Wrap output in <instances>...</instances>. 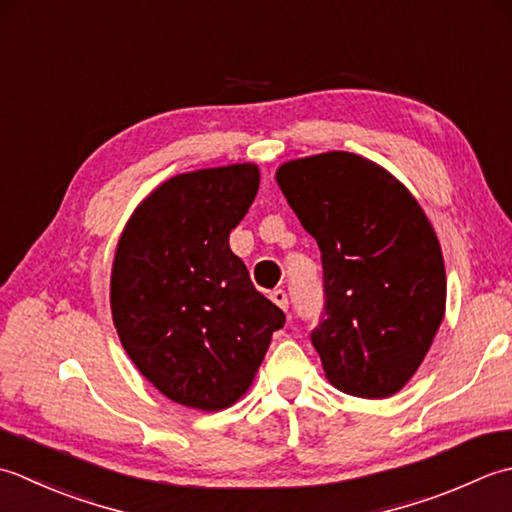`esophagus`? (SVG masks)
Instances as JSON below:
<instances>
[{
  "mask_svg": "<svg viewBox=\"0 0 512 512\" xmlns=\"http://www.w3.org/2000/svg\"><path fill=\"white\" fill-rule=\"evenodd\" d=\"M271 300H274L280 309L287 311L289 298H287V294H285V289H274V291H271Z\"/></svg>",
  "mask_w": 512,
  "mask_h": 512,
  "instance_id": "esophagus-1",
  "label": "esophagus"
}]
</instances>
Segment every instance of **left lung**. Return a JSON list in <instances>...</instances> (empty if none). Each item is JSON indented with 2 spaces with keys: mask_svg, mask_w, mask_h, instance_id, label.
Wrapping results in <instances>:
<instances>
[{
  "mask_svg": "<svg viewBox=\"0 0 512 512\" xmlns=\"http://www.w3.org/2000/svg\"><path fill=\"white\" fill-rule=\"evenodd\" d=\"M276 179L322 254L325 311L311 344L329 382L389 398L444 318V258L429 218L400 181L358 154L289 161Z\"/></svg>",
  "mask_w": 512,
  "mask_h": 512,
  "instance_id": "1",
  "label": "left lung"
}]
</instances>
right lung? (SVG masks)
I'll use <instances>...</instances> for the list:
<instances>
[{
    "instance_id": "1",
    "label": "right lung",
    "mask_w": 512,
    "mask_h": 512,
    "mask_svg": "<svg viewBox=\"0 0 512 512\" xmlns=\"http://www.w3.org/2000/svg\"><path fill=\"white\" fill-rule=\"evenodd\" d=\"M252 163L179 174L125 225L112 320L137 369L170 400L221 411L249 389L285 314L229 249L258 192Z\"/></svg>"
}]
</instances>
